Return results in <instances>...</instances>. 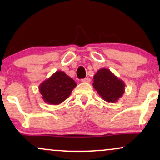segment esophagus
<instances>
[{
  "instance_id": "1",
  "label": "esophagus",
  "mask_w": 160,
  "mask_h": 160,
  "mask_svg": "<svg viewBox=\"0 0 160 160\" xmlns=\"http://www.w3.org/2000/svg\"><path fill=\"white\" fill-rule=\"evenodd\" d=\"M81 81L83 82H90V79H89V78H86L82 79Z\"/></svg>"
}]
</instances>
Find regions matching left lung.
<instances>
[{"mask_svg": "<svg viewBox=\"0 0 160 160\" xmlns=\"http://www.w3.org/2000/svg\"><path fill=\"white\" fill-rule=\"evenodd\" d=\"M92 86L104 101L111 103L117 102L125 92V82L104 68L94 75Z\"/></svg>", "mask_w": 160, "mask_h": 160, "instance_id": "left-lung-1", "label": "left lung"}]
</instances>
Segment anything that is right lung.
<instances>
[{
	"instance_id": "obj_1",
	"label": "right lung",
	"mask_w": 160,
	"mask_h": 160,
	"mask_svg": "<svg viewBox=\"0 0 160 160\" xmlns=\"http://www.w3.org/2000/svg\"><path fill=\"white\" fill-rule=\"evenodd\" d=\"M77 83L64 71H58L39 86L43 100L49 104H61L71 95Z\"/></svg>"
}]
</instances>
